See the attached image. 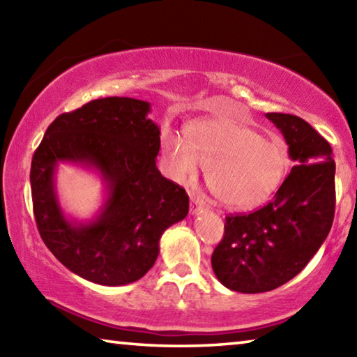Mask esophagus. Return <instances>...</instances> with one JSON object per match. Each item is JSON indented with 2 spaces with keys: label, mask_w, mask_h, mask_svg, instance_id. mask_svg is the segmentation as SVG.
Returning <instances> with one entry per match:
<instances>
[{
  "label": "esophagus",
  "mask_w": 357,
  "mask_h": 357,
  "mask_svg": "<svg viewBox=\"0 0 357 357\" xmlns=\"http://www.w3.org/2000/svg\"><path fill=\"white\" fill-rule=\"evenodd\" d=\"M203 208H204V203H203L202 198L197 197V195H190V213L198 214Z\"/></svg>",
  "instance_id": "1"
}]
</instances>
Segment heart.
Here are the masks:
<instances>
[{"mask_svg":"<svg viewBox=\"0 0 357 357\" xmlns=\"http://www.w3.org/2000/svg\"><path fill=\"white\" fill-rule=\"evenodd\" d=\"M168 174L187 183L206 168V184L222 204L252 209L269 200L285 181L289 164L287 144L229 118L197 121L187 140L168 134L162 143Z\"/></svg>","mask_w":357,"mask_h":357,"instance_id":"b5f03b06","label":"heart"}]
</instances>
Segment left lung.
<instances>
[{
    "label": "left lung",
    "instance_id": "8db88e82",
    "mask_svg": "<svg viewBox=\"0 0 357 357\" xmlns=\"http://www.w3.org/2000/svg\"><path fill=\"white\" fill-rule=\"evenodd\" d=\"M285 137L294 167L274 200L250 214H228L225 233L211 257L222 285L264 293L298 275L331 231L335 213L332 148L294 114L266 113Z\"/></svg>",
    "mask_w": 357,
    "mask_h": 357
}]
</instances>
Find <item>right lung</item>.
<instances>
[{"instance_id": "obj_1", "label": "right lung", "mask_w": 357, "mask_h": 357, "mask_svg": "<svg viewBox=\"0 0 357 357\" xmlns=\"http://www.w3.org/2000/svg\"><path fill=\"white\" fill-rule=\"evenodd\" d=\"M149 102L96 99L48 126L31 162L36 225L72 273L105 287L135 282L159 255L162 233L189 213V195L157 170L160 130ZM58 161L94 166L109 187L101 214L88 224L65 219L52 174Z\"/></svg>"}]
</instances>
